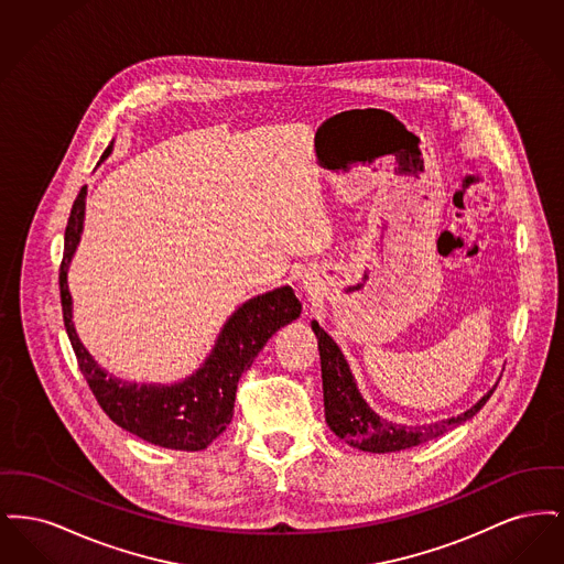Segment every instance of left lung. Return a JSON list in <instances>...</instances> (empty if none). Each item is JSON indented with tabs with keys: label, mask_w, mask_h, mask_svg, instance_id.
<instances>
[{
	"label": "left lung",
	"mask_w": 564,
	"mask_h": 564,
	"mask_svg": "<svg viewBox=\"0 0 564 564\" xmlns=\"http://www.w3.org/2000/svg\"><path fill=\"white\" fill-rule=\"evenodd\" d=\"M313 332L319 340V357H322L323 403H325V421L329 430L334 431L340 440L349 442L366 453H398L423 442L435 440L446 431L471 419L480 412L484 403L492 395L490 389L480 402L456 419H448L442 423H433L427 427H403L382 421L376 412L368 408L364 398L359 395L355 380L350 375L349 366L343 357L336 343L323 332L319 323L313 322Z\"/></svg>",
	"instance_id": "1"
}]
</instances>
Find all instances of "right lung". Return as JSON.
Masks as SVG:
<instances>
[{
  "instance_id": "add662e5",
  "label": "right lung",
  "mask_w": 564,
  "mask_h": 564,
  "mask_svg": "<svg viewBox=\"0 0 564 564\" xmlns=\"http://www.w3.org/2000/svg\"><path fill=\"white\" fill-rule=\"evenodd\" d=\"M111 145L104 152L108 156ZM86 186L74 200L65 228V247L58 269L63 322L76 352L78 368L93 395L109 419L129 433L154 446L171 451H203L226 430L235 414L237 384L249 370L270 336L300 317L302 304L292 288H279L245 302L226 323L214 352L188 380L171 387L129 384L106 375L82 347L72 323V295L67 290V267L80 241Z\"/></svg>"
}]
</instances>
